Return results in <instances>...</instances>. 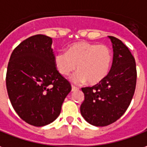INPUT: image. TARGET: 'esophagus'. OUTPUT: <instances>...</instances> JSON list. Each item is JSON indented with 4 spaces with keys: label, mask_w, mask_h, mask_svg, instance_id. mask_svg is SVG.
Returning a JSON list of instances; mask_svg holds the SVG:
<instances>
[{
    "label": "esophagus",
    "mask_w": 147,
    "mask_h": 147,
    "mask_svg": "<svg viewBox=\"0 0 147 147\" xmlns=\"http://www.w3.org/2000/svg\"><path fill=\"white\" fill-rule=\"evenodd\" d=\"M77 90H78V88H77V87L72 86V91H76Z\"/></svg>",
    "instance_id": "esophagus-1"
}]
</instances>
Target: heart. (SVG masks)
Segmentation results:
<instances>
[{
	"instance_id": "heart-1",
	"label": "heart",
	"mask_w": 147,
	"mask_h": 147,
	"mask_svg": "<svg viewBox=\"0 0 147 147\" xmlns=\"http://www.w3.org/2000/svg\"><path fill=\"white\" fill-rule=\"evenodd\" d=\"M112 53L106 45L78 41L68 46L66 52L54 56V65L61 75L66 77L76 69L72 76L75 83L87 82L90 85L102 82L110 70Z\"/></svg>"
}]
</instances>
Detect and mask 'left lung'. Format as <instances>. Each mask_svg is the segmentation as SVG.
<instances>
[{
	"label": "left lung",
	"instance_id": "1",
	"mask_svg": "<svg viewBox=\"0 0 147 147\" xmlns=\"http://www.w3.org/2000/svg\"><path fill=\"white\" fill-rule=\"evenodd\" d=\"M108 37L114 51L109 74L94 86L82 88L85 99L80 107L81 114L95 126H108L121 118L129 107L136 87L134 57L122 41Z\"/></svg>",
	"mask_w": 147,
	"mask_h": 147
}]
</instances>
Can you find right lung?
<instances>
[{"label":"right lung","instance_id":"right-lung-1","mask_svg":"<svg viewBox=\"0 0 147 147\" xmlns=\"http://www.w3.org/2000/svg\"><path fill=\"white\" fill-rule=\"evenodd\" d=\"M52 42L42 34L25 39L14 49L7 68L10 102L22 120L34 126L53 122L71 90L55 67Z\"/></svg>","mask_w":147,"mask_h":147}]
</instances>
